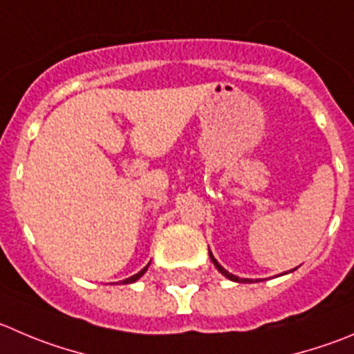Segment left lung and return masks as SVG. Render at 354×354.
Listing matches in <instances>:
<instances>
[{
  "mask_svg": "<svg viewBox=\"0 0 354 354\" xmlns=\"http://www.w3.org/2000/svg\"><path fill=\"white\" fill-rule=\"evenodd\" d=\"M208 255H210L212 262H214V266H215V268H217V271L221 272L222 276H225V278H227V280H231V281H236V283H254V280H250V278H240V276L233 274V272L225 271V269L222 268L221 264H218V262H217V259L214 257V254H212V252H210V248H208ZM295 269H297V268H295ZM292 271H294V269H292ZM292 271H288V272H292ZM283 274H287V272H283ZM255 281H259V280H255Z\"/></svg>",
  "mask_w": 354,
  "mask_h": 354,
  "instance_id": "left-lung-1",
  "label": "left lung"
}]
</instances>
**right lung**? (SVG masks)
Wrapping results in <instances>:
<instances>
[{
	"mask_svg": "<svg viewBox=\"0 0 354 354\" xmlns=\"http://www.w3.org/2000/svg\"><path fill=\"white\" fill-rule=\"evenodd\" d=\"M149 264H151V262H149ZM149 264H147L146 268H144V269H140V271L137 272V274L130 276V278H124V280H123V281H120V283H123V285H127V283H136V281L139 280V278H142L144 272H146V271H147V268H149Z\"/></svg>",
	"mask_w": 354,
	"mask_h": 354,
	"instance_id": "right-lung-1",
	"label": "right lung"
}]
</instances>
